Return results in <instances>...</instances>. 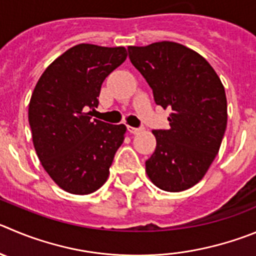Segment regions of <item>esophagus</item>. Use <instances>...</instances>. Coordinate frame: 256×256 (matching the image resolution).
<instances>
[{
    "label": "esophagus",
    "mask_w": 256,
    "mask_h": 256,
    "mask_svg": "<svg viewBox=\"0 0 256 256\" xmlns=\"http://www.w3.org/2000/svg\"><path fill=\"white\" fill-rule=\"evenodd\" d=\"M128 132L134 134V135H135V134H139L140 131L142 130V128H132V126H128Z\"/></svg>",
    "instance_id": "obj_1"
}]
</instances>
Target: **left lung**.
Listing matches in <instances>:
<instances>
[{
  "label": "left lung",
  "instance_id": "8db88e82",
  "mask_svg": "<svg viewBox=\"0 0 256 256\" xmlns=\"http://www.w3.org/2000/svg\"><path fill=\"white\" fill-rule=\"evenodd\" d=\"M128 50L156 104L170 108V128L152 131L156 148L145 172L158 188L182 192L204 178L221 146L228 125L225 88L211 64L182 44L159 42Z\"/></svg>",
  "mask_w": 256,
  "mask_h": 256
}]
</instances>
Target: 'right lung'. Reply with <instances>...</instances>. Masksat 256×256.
<instances>
[{"mask_svg":"<svg viewBox=\"0 0 256 256\" xmlns=\"http://www.w3.org/2000/svg\"><path fill=\"white\" fill-rule=\"evenodd\" d=\"M124 46L78 44L42 74L28 104L35 152L66 192L90 194L106 183L126 126L90 121L106 77L126 60Z\"/></svg>","mask_w":256,"mask_h":256,"instance_id":"1","label":"right lung"}]
</instances>
